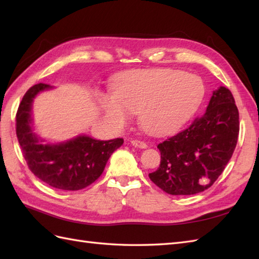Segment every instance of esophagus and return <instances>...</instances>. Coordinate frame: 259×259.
Listing matches in <instances>:
<instances>
[{
    "instance_id": "obj_1",
    "label": "esophagus",
    "mask_w": 259,
    "mask_h": 259,
    "mask_svg": "<svg viewBox=\"0 0 259 259\" xmlns=\"http://www.w3.org/2000/svg\"><path fill=\"white\" fill-rule=\"evenodd\" d=\"M131 145L137 147V148H141V149H145V148H147V144L145 141H141V140H137V139H134L131 140Z\"/></svg>"
}]
</instances>
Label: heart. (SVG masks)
<instances>
[{
  "label": "heart",
  "instance_id": "b5f03b06",
  "mask_svg": "<svg viewBox=\"0 0 259 259\" xmlns=\"http://www.w3.org/2000/svg\"><path fill=\"white\" fill-rule=\"evenodd\" d=\"M205 85L198 75L181 70H138L124 75L115 87V96L103 101L111 122L121 124L131 112L140 113V124L152 135L178 129L202 102Z\"/></svg>",
  "mask_w": 259,
  "mask_h": 259
}]
</instances>
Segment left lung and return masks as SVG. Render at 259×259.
<instances>
[{"instance_id":"8db88e82","label":"left lung","mask_w":259,"mask_h":259,"mask_svg":"<svg viewBox=\"0 0 259 259\" xmlns=\"http://www.w3.org/2000/svg\"><path fill=\"white\" fill-rule=\"evenodd\" d=\"M239 134V113L227 88L212 92L206 112L157 147L160 166L149 178L169 195H195L218 179L232 158Z\"/></svg>"}]
</instances>
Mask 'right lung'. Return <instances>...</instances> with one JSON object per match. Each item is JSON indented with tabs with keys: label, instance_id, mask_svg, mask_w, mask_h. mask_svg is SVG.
<instances>
[{
	"label": "right lung",
	"instance_id": "right-lung-1",
	"mask_svg": "<svg viewBox=\"0 0 259 259\" xmlns=\"http://www.w3.org/2000/svg\"><path fill=\"white\" fill-rule=\"evenodd\" d=\"M51 85L37 83L25 92L16 112V137L27 167L43 183L62 190H80L100 177L108 159L122 138L102 141L88 136L58 145L41 144L32 130L31 108L38 92Z\"/></svg>",
	"mask_w": 259,
	"mask_h": 259
}]
</instances>
